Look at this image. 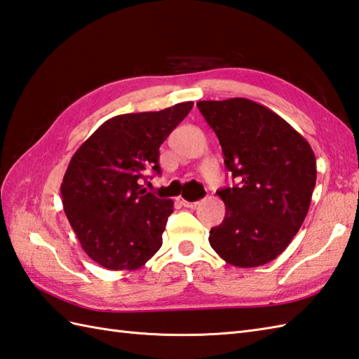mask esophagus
Wrapping results in <instances>:
<instances>
[{"label":"esophagus","mask_w":359,"mask_h":359,"mask_svg":"<svg viewBox=\"0 0 359 359\" xmlns=\"http://www.w3.org/2000/svg\"><path fill=\"white\" fill-rule=\"evenodd\" d=\"M179 202L184 205L185 208H196L197 207V203L199 202H188V201H185V199H179Z\"/></svg>","instance_id":"1"}]
</instances>
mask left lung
Masks as SVG:
<instances>
[{"instance_id": "left-lung-1", "label": "left lung", "mask_w": 359, "mask_h": 359, "mask_svg": "<svg viewBox=\"0 0 359 359\" xmlns=\"http://www.w3.org/2000/svg\"><path fill=\"white\" fill-rule=\"evenodd\" d=\"M238 185L219 189L225 217L210 245L225 262L251 269L276 259L306 219L316 184L309 142L276 112L248 98L199 102Z\"/></svg>"}]
</instances>
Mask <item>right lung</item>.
<instances>
[{
	"label": "right lung",
	"instance_id": "obj_1",
	"mask_svg": "<svg viewBox=\"0 0 359 359\" xmlns=\"http://www.w3.org/2000/svg\"><path fill=\"white\" fill-rule=\"evenodd\" d=\"M121 114L97 129L72 156L60 187L65 212L85 253L108 270H137L162 247L171 199L140 185L160 174L158 148L193 108Z\"/></svg>",
	"mask_w": 359,
	"mask_h": 359
}]
</instances>
